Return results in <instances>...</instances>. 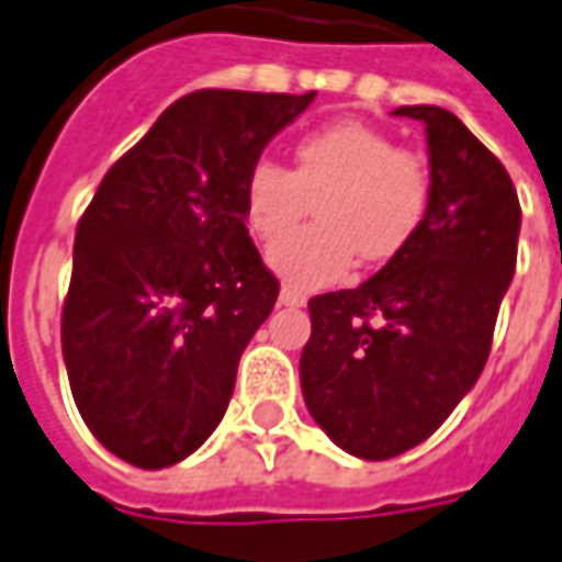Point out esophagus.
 Segmentation results:
<instances>
[{
  "label": "esophagus",
  "mask_w": 562,
  "mask_h": 562,
  "mask_svg": "<svg viewBox=\"0 0 562 562\" xmlns=\"http://www.w3.org/2000/svg\"><path fill=\"white\" fill-rule=\"evenodd\" d=\"M307 302V295L305 292H295V289H289V285H282V292H280V305L285 307H302Z\"/></svg>",
  "instance_id": "34e87169"
}]
</instances>
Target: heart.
I'll return each mask as SVG.
<instances>
[{
  "instance_id": "obj_1",
  "label": "heart",
  "mask_w": 562,
  "mask_h": 562,
  "mask_svg": "<svg viewBox=\"0 0 562 562\" xmlns=\"http://www.w3.org/2000/svg\"><path fill=\"white\" fill-rule=\"evenodd\" d=\"M311 203L318 226L293 236ZM241 204L263 245L293 236L270 251V267L292 289L311 292L346 280L355 255L368 263L403 255L425 226L430 166L380 128L333 122L299 137L292 172L273 159L251 162Z\"/></svg>"
}]
</instances>
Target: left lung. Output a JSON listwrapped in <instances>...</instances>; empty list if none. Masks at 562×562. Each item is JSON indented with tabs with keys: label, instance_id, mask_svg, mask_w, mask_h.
<instances>
[{
	"label": "left lung",
	"instance_id": "left-lung-1",
	"mask_svg": "<svg viewBox=\"0 0 562 562\" xmlns=\"http://www.w3.org/2000/svg\"><path fill=\"white\" fill-rule=\"evenodd\" d=\"M393 115L425 125V226L358 289L307 302L299 361L311 418L336 447L374 462L418 447L475 386L522 226L509 172L450 110Z\"/></svg>",
	"mask_w": 562,
	"mask_h": 562
}]
</instances>
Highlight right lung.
Segmentation results:
<instances>
[{
    "label": "right lung",
    "instance_id": "obj_1",
    "mask_svg": "<svg viewBox=\"0 0 562 562\" xmlns=\"http://www.w3.org/2000/svg\"><path fill=\"white\" fill-rule=\"evenodd\" d=\"M317 93L194 90L112 162L75 233L61 355L90 434L137 469L198 450L280 282L241 184Z\"/></svg>",
    "mask_w": 562,
    "mask_h": 562
}]
</instances>
